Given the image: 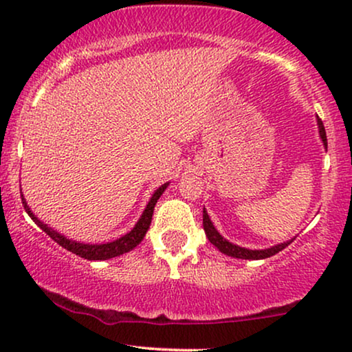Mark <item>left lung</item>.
Wrapping results in <instances>:
<instances>
[{
	"label": "left lung",
	"mask_w": 352,
	"mask_h": 352,
	"mask_svg": "<svg viewBox=\"0 0 352 352\" xmlns=\"http://www.w3.org/2000/svg\"><path fill=\"white\" fill-rule=\"evenodd\" d=\"M316 119H318L319 137H321V142H322V145H324V148L328 151V139H326L324 125H322L319 117H316ZM204 230H205V235H207L210 243L215 245L223 254H228V256H233V258H240V260H265V258H270V256H273V254L280 253L281 250H285L286 246H288L294 240V236H293L292 240H286V241H283V243L268 246V248H263V250H250V248H245V246L235 245V243H232V241H228L227 238H223L220 235V232L215 228L213 221L210 220L205 207H204Z\"/></svg>",
	"instance_id": "1"
}]
</instances>
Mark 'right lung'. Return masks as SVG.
Segmentation results:
<instances>
[{
    "mask_svg": "<svg viewBox=\"0 0 352 352\" xmlns=\"http://www.w3.org/2000/svg\"><path fill=\"white\" fill-rule=\"evenodd\" d=\"M168 184H170V182L160 185V187L152 193L147 207L144 208L142 215H140L139 220H137V223L134 225V228H132L131 232L125 233V235L117 238V240H114V241H107V243H94V245L82 243V241H76V240H71V238L64 236L63 233H59L58 230L47 227L44 221H41L38 217L34 215L33 210L30 208V205H28V201H26V199H24L23 193H21V200H23L24 210L28 212V215L33 218L34 223L38 225L43 232H46L47 235H50L52 240L56 241V243H59L60 246H63V248L69 250V252H72L74 254H79L80 258H86V260H111V258H116V256H120V254H124V253H129L131 250H134L135 246L144 240L145 233H147L148 227H151L153 207H155L157 200L160 199V195L165 192V188L168 187Z\"/></svg>",
    "mask_w": 352,
    "mask_h": 352,
    "instance_id": "add662e5",
    "label": "right lung"
}]
</instances>
